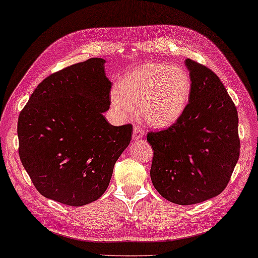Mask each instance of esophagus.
I'll use <instances>...</instances> for the list:
<instances>
[{
  "instance_id": "obj_1",
  "label": "esophagus",
  "mask_w": 258,
  "mask_h": 258,
  "mask_svg": "<svg viewBox=\"0 0 258 258\" xmlns=\"http://www.w3.org/2000/svg\"><path fill=\"white\" fill-rule=\"evenodd\" d=\"M144 131H142V129L139 127V125H135L134 127V133H133V138L135 140H138V139H141L142 137H144Z\"/></svg>"
}]
</instances>
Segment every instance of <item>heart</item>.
Instances as JSON below:
<instances>
[{
    "label": "heart",
    "mask_w": 258,
    "mask_h": 258,
    "mask_svg": "<svg viewBox=\"0 0 258 258\" xmlns=\"http://www.w3.org/2000/svg\"><path fill=\"white\" fill-rule=\"evenodd\" d=\"M191 91V78L180 66L147 62L120 82L112 105L127 116L139 108L145 121L163 128L174 123L184 111Z\"/></svg>",
    "instance_id": "obj_1"
}]
</instances>
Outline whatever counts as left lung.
Here are the masks:
<instances>
[{
	"label": "left lung",
	"instance_id": "1",
	"mask_svg": "<svg viewBox=\"0 0 258 258\" xmlns=\"http://www.w3.org/2000/svg\"><path fill=\"white\" fill-rule=\"evenodd\" d=\"M191 91L184 111L169 128L150 131V176L168 201L191 205L224 190L239 157L236 107L215 73L186 58Z\"/></svg>",
	"mask_w": 258,
	"mask_h": 258
}]
</instances>
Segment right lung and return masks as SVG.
I'll use <instances>...</instances> for the list:
<instances>
[{"mask_svg":"<svg viewBox=\"0 0 258 258\" xmlns=\"http://www.w3.org/2000/svg\"><path fill=\"white\" fill-rule=\"evenodd\" d=\"M105 61L89 58L45 78L17 122L20 159L34 186L71 207L104 194L133 137V124L116 127L104 116L111 89Z\"/></svg>","mask_w":258,"mask_h":258,"instance_id":"1","label":"right lung"}]
</instances>
